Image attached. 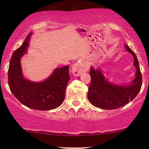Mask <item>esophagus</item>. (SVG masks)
<instances>
[{
    "label": "esophagus",
    "instance_id": "1",
    "mask_svg": "<svg viewBox=\"0 0 149 149\" xmlns=\"http://www.w3.org/2000/svg\"><path fill=\"white\" fill-rule=\"evenodd\" d=\"M87 70H88V66L81 60L75 63L72 66V72L77 77L79 76L83 72H86Z\"/></svg>",
    "mask_w": 149,
    "mask_h": 149
}]
</instances>
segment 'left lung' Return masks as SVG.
Wrapping results in <instances>:
<instances>
[{
	"instance_id": "8db88e82",
	"label": "left lung",
	"mask_w": 149,
	"mask_h": 149,
	"mask_svg": "<svg viewBox=\"0 0 149 149\" xmlns=\"http://www.w3.org/2000/svg\"><path fill=\"white\" fill-rule=\"evenodd\" d=\"M125 47L134 57V65L136 68L135 79L128 85H114L105 79L101 70L91 67V83L87 96L94 107L107 110L118 109L133 100L139 93L142 79L137 57L127 45Z\"/></svg>"
}]
</instances>
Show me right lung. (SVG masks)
I'll use <instances>...</instances> for the list:
<instances>
[{
	"instance_id": "1",
	"label": "right lung",
	"mask_w": 149,
	"mask_h": 149,
	"mask_svg": "<svg viewBox=\"0 0 149 149\" xmlns=\"http://www.w3.org/2000/svg\"><path fill=\"white\" fill-rule=\"evenodd\" d=\"M32 33L28 34L22 46L12 55L8 70L10 90L16 98L26 107L38 111H49L58 108L65 98L68 84L69 66L58 68L42 82H32L24 78L20 59L27 52Z\"/></svg>"
}]
</instances>
